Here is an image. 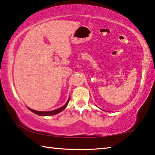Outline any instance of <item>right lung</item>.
Segmentation results:
<instances>
[{"instance_id": "1", "label": "right lung", "mask_w": 155, "mask_h": 155, "mask_svg": "<svg viewBox=\"0 0 155 155\" xmlns=\"http://www.w3.org/2000/svg\"><path fill=\"white\" fill-rule=\"evenodd\" d=\"M69 101H70V98L68 99L67 103L63 106V107H62L59 108H57V109H55L54 110H51V111H38V110H35L33 109H31V108H30L28 107V108L30 110H31L32 112L34 113V114H35L37 115H41V116H48V115H53L58 114H59L60 112H61L62 110H63L64 108L67 107V106L68 105Z\"/></svg>"}]
</instances>
